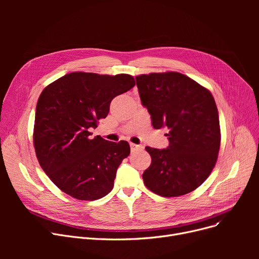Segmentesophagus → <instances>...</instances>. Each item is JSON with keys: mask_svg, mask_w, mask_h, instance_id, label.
Returning a JSON list of instances; mask_svg holds the SVG:
<instances>
[{"mask_svg": "<svg viewBox=\"0 0 259 259\" xmlns=\"http://www.w3.org/2000/svg\"><path fill=\"white\" fill-rule=\"evenodd\" d=\"M130 147H131V150L132 151H140V150H143V149H144V146H142V145H135V144H131Z\"/></svg>", "mask_w": 259, "mask_h": 259, "instance_id": "esophagus-1", "label": "esophagus"}]
</instances>
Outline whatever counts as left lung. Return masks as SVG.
<instances>
[{"mask_svg": "<svg viewBox=\"0 0 259 259\" xmlns=\"http://www.w3.org/2000/svg\"><path fill=\"white\" fill-rule=\"evenodd\" d=\"M154 129L166 127L167 149L146 147L151 165L143 174L157 195L176 197L198 188L212 172L221 146L217 107L211 92L179 72L135 77Z\"/></svg>", "mask_w": 259, "mask_h": 259, "instance_id": "left-lung-1", "label": "left lung"}]
</instances>
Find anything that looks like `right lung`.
Returning <instances> with one entry per match:
<instances>
[{
    "label": "right lung",
    "mask_w": 259,
    "mask_h": 259,
    "mask_svg": "<svg viewBox=\"0 0 259 259\" xmlns=\"http://www.w3.org/2000/svg\"><path fill=\"white\" fill-rule=\"evenodd\" d=\"M135 85L129 74L68 73L40 93L33 130L40 167L63 192L79 200L111 191L118 166L130 154L128 142L91 138L111 101Z\"/></svg>",
    "instance_id": "add662e5"
}]
</instances>
